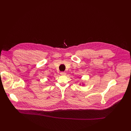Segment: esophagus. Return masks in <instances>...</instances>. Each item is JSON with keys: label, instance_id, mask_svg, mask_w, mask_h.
<instances>
[{"label": "esophagus", "instance_id": "1", "mask_svg": "<svg viewBox=\"0 0 131 131\" xmlns=\"http://www.w3.org/2000/svg\"><path fill=\"white\" fill-rule=\"evenodd\" d=\"M60 74L61 75H66V73L64 72H60Z\"/></svg>", "mask_w": 131, "mask_h": 131}]
</instances>
